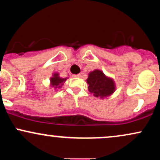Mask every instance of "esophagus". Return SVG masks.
Here are the masks:
<instances>
[{
    "label": "esophagus",
    "mask_w": 160,
    "mask_h": 160,
    "mask_svg": "<svg viewBox=\"0 0 160 160\" xmlns=\"http://www.w3.org/2000/svg\"><path fill=\"white\" fill-rule=\"evenodd\" d=\"M81 76L80 74H73L72 77L73 78H80V77Z\"/></svg>",
    "instance_id": "1"
}]
</instances>
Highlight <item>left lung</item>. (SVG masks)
<instances>
[{"mask_svg":"<svg viewBox=\"0 0 160 160\" xmlns=\"http://www.w3.org/2000/svg\"><path fill=\"white\" fill-rule=\"evenodd\" d=\"M86 82L89 84V91L97 98H103L110 96L116 89L114 81L98 69L89 73Z\"/></svg>","mask_w":160,"mask_h":160,"instance_id":"1","label":"left lung"}]
</instances>
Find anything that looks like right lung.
<instances>
[{"label":"right lung","instance_id":"obj_1","mask_svg":"<svg viewBox=\"0 0 160 160\" xmlns=\"http://www.w3.org/2000/svg\"><path fill=\"white\" fill-rule=\"evenodd\" d=\"M67 78H62L59 77L58 73H54L52 74V77L50 78V84L52 87L54 88L55 89H59L61 88L62 85L65 83V82L67 80Z\"/></svg>","mask_w":160,"mask_h":160}]
</instances>
